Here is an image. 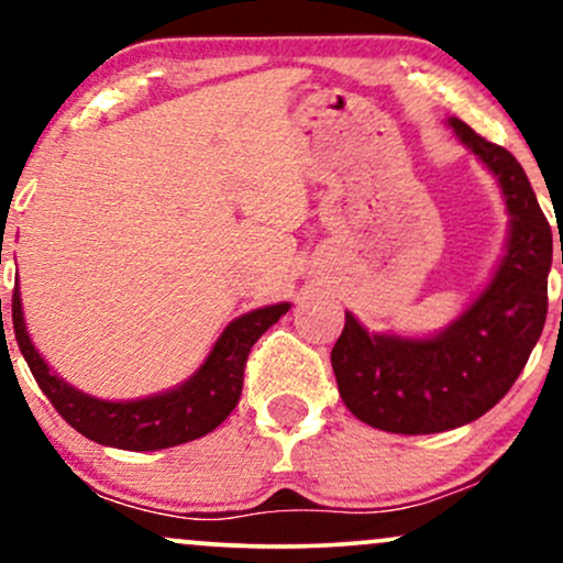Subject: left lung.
<instances>
[{"label":"left lung","mask_w":563,"mask_h":563,"mask_svg":"<svg viewBox=\"0 0 563 563\" xmlns=\"http://www.w3.org/2000/svg\"><path fill=\"white\" fill-rule=\"evenodd\" d=\"M450 126L500 183L506 256L479 299L429 339L367 333L346 312L331 352L339 394L352 416L391 434H437L493 410L525 371L548 314L553 235L525 169L461 119Z\"/></svg>","instance_id":"obj_1"}]
</instances>
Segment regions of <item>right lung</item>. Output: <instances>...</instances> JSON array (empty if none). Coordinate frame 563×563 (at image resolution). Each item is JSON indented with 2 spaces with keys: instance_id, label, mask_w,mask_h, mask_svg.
<instances>
[{
  "instance_id": "right-lung-1",
  "label": "right lung",
  "mask_w": 563,
  "mask_h": 563,
  "mask_svg": "<svg viewBox=\"0 0 563 563\" xmlns=\"http://www.w3.org/2000/svg\"><path fill=\"white\" fill-rule=\"evenodd\" d=\"M288 307L290 303L283 301L241 314L224 328L196 376L187 378L177 389L145 399H129V402L89 397L49 371L25 331L18 288L12 290V328H15L18 346L34 373L38 389L47 394L63 421L106 448L151 452L206 437L235 410L243 391V371L251 346L288 312Z\"/></svg>"
}]
</instances>
